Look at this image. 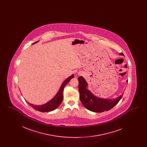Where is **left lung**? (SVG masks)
<instances>
[{"mask_svg":"<svg viewBox=\"0 0 147 147\" xmlns=\"http://www.w3.org/2000/svg\"><path fill=\"white\" fill-rule=\"evenodd\" d=\"M120 55H123V54L121 53ZM78 79L80 101L88 110L92 112L107 111L118 104L122 98L123 93L117 98L113 100L97 98L86 89L88 84L83 77H79ZM127 82H128V80Z\"/></svg>","mask_w":147,"mask_h":147,"instance_id":"8db88e82","label":"left lung"}]
</instances>
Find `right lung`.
I'll use <instances>...</instances> for the list:
<instances>
[{
  "label": "right lung",
  "instance_id": "add662e5",
  "mask_svg": "<svg viewBox=\"0 0 147 147\" xmlns=\"http://www.w3.org/2000/svg\"><path fill=\"white\" fill-rule=\"evenodd\" d=\"M37 42L34 43L33 44H34ZM73 77H74V74L65 80L63 82V84L61 86L60 89L59 90V91L58 92L57 95L54 97V98H53L47 103L42 105H34L28 103V102H27L34 109L40 112H49L55 110L59 105H61V104L63 101V91L64 88L69 83L71 79H72Z\"/></svg>",
  "mask_w": 147,
  "mask_h": 147
}]
</instances>
